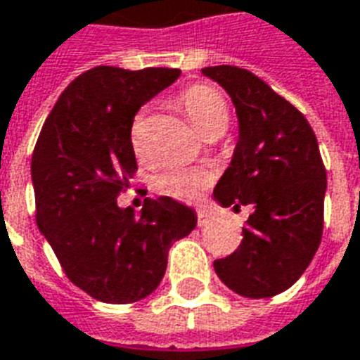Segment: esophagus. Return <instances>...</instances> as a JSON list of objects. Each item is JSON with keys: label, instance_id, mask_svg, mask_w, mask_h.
Wrapping results in <instances>:
<instances>
[{"label": "esophagus", "instance_id": "1", "mask_svg": "<svg viewBox=\"0 0 360 360\" xmlns=\"http://www.w3.org/2000/svg\"><path fill=\"white\" fill-rule=\"evenodd\" d=\"M208 224H210V216L206 214L205 208H199V210H197V225H199V227H205V225Z\"/></svg>", "mask_w": 360, "mask_h": 360}]
</instances>
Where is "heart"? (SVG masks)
Here are the masks:
<instances>
[{"label":"heart","instance_id":"b5f03b06","mask_svg":"<svg viewBox=\"0 0 360 360\" xmlns=\"http://www.w3.org/2000/svg\"><path fill=\"white\" fill-rule=\"evenodd\" d=\"M178 107L202 136L224 135L229 125V105L212 86L197 84L188 88L178 97ZM131 146L139 158L146 155V125L141 116L131 127ZM212 178L214 174L205 165H169L155 174L152 186L158 193L172 199L193 200L208 188Z\"/></svg>","mask_w":360,"mask_h":360}]
</instances>
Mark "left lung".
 Returning <instances> with one entry per match:
<instances>
[{"instance_id":"8db88e82","label":"left lung","mask_w":360,"mask_h":360,"mask_svg":"<svg viewBox=\"0 0 360 360\" xmlns=\"http://www.w3.org/2000/svg\"><path fill=\"white\" fill-rule=\"evenodd\" d=\"M202 75L229 94L238 116L235 154L214 199L235 212L253 208L240 246L214 261V270L242 297H274L299 280L321 242L327 171L316 133L299 108L248 69L216 65Z\"/></svg>"}]
</instances>
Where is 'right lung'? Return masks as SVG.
I'll list each match as a JSON object with an SVG mask.
<instances>
[{
    "label": "right lung",
    "mask_w": 360,
    "mask_h": 360,
    "mask_svg": "<svg viewBox=\"0 0 360 360\" xmlns=\"http://www.w3.org/2000/svg\"><path fill=\"white\" fill-rule=\"evenodd\" d=\"M180 69L99 65L67 86L32 155L35 219L75 285L108 304L148 297L163 280L172 242L197 225L189 206L144 199L141 214L116 199L136 171L131 127L139 108Z\"/></svg>",
    "instance_id": "add662e5"
}]
</instances>
